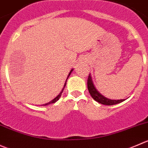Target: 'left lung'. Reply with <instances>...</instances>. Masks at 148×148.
<instances>
[{
  "label": "left lung",
  "instance_id": "left-lung-1",
  "mask_svg": "<svg viewBox=\"0 0 148 148\" xmlns=\"http://www.w3.org/2000/svg\"><path fill=\"white\" fill-rule=\"evenodd\" d=\"M88 89L90 93L91 97L96 101L99 103H101L103 105H107V106H111V105L117 104V103H121V102L124 101L125 99H120V100H112V99H107V98L104 97L103 95L101 94L96 88H95L94 85H93V81H92V77L90 76V74H89L88 77Z\"/></svg>",
  "mask_w": 148,
  "mask_h": 148
}]
</instances>
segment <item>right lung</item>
<instances>
[{"instance_id":"1","label":"right lung","mask_w":148,"mask_h":148,"mask_svg":"<svg viewBox=\"0 0 148 148\" xmlns=\"http://www.w3.org/2000/svg\"><path fill=\"white\" fill-rule=\"evenodd\" d=\"M73 71V69H72V70H71V72H70V73H69V75H68V77H67V79H66V81H65V85H64V87L62 88V90H61V92H60V93H59V95H58V96H56V97H55V99H52V100L51 101H49V102H48V103H45V104H43V106H46V105H49V104H50V103H55V102H56L57 101H58V100H59V99H60V98L61 95H62V92H63V90H64V88H65V86H66L67 80H68V77H69V76H70V75H71V73H72V71Z\"/></svg>"}]
</instances>
